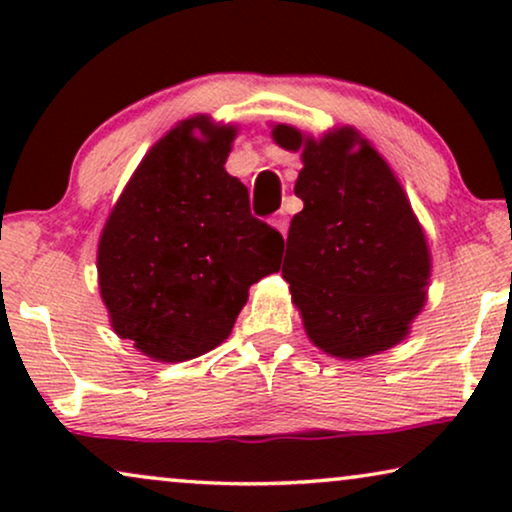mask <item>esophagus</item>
I'll return each instance as SVG.
<instances>
[{"label": "esophagus", "mask_w": 512, "mask_h": 512, "mask_svg": "<svg viewBox=\"0 0 512 512\" xmlns=\"http://www.w3.org/2000/svg\"><path fill=\"white\" fill-rule=\"evenodd\" d=\"M272 226H275L279 233H282L284 237H286V230H289V219H286L284 214H277V216H272Z\"/></svg>", "instance_id": "obj_1"}]
</instances>
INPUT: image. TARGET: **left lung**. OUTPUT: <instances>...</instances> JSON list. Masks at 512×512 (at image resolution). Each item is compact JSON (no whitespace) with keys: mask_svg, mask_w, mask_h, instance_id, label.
<instances>
[{"mask_svg":"<svg viewBox=\"0 0 512 512\" xmlns=\"http://www.w3.org/2000/svg\"><path fill=\"white\" fill-rule=\"evenodd\" d=\"M272 139L303 158L282 275L307 338L340 359L398 345L426 303L431 254L387 160L354 128L314 139L275 125Z\"/></svg>","mask_w":512,"mask_h":512,"instance_id":"left-lung-1","label":"left lung"}]
</instances>
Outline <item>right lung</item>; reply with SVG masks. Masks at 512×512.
<instances>
[{
    "label": "right lung",
    "mask_w": 512,
    "mask_h": 512,
    "mask_svg": "<svg viewBox=\"0 0 512 512\" xmlns=\"http://www.w3.org/2000/svg\"><path fill=\"white\" fill-rule=\"evenodd\" d=\"M235 125L181 121L153 144L104 223L100 293L116 335L174 363L219 347L284 240L226 172Z\"/></svg>",
    "instance_id": "add662e5"
}]
</instances>
